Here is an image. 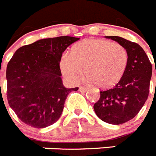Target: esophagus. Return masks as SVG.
Listing matches in <instances>:
<instances>
[{
	"label": "esophagus",
	"mask_w": 156,
	"mask_h": 156,
	"mask_svg": "<svg viewBox=\"0 0 156 156\" xmlns=\"http://www.w3.org/2000/svg\"><path fill=\"white\" fill-rule=\"evenodd\" d=\"M79 90L80 92H86L87 90V88H85V87H80Z\"/></svg>",
	"instance_id": "esophagus-1"
}]
</instances>
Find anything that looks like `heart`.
I'll list each match as a JSON object with an SVG mask.
<instances>
[{
	"mask_svg": "<svg viewBox=\"0 0 156 156\" xmlns=\"http://www.w3.org/2000/svg\"><path fill=\"white\" fill-rule=\"evenodd\" d=\"M129 62L126 48L104 39H87L78 43L71 53H66L60 62L63 76L72 83L79 81L85 69L90 82L99 87L115 85L125 74Z\"/></svg>",
	"mask_w": 156,
	"mask_h": 156,
	"instance_id": "b5f03b06",
	"label": "heart"
}]
</instances>
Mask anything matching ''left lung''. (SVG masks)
Returning <instances> with one entry per match:
<instances>
[{"instance_id": "obj_1", "label": "left lung", "mask_w": 156, "mask_h": 156, "mask_svg": "<svg viewBox=\"0 0 156 156\" xmlns=\"http://www.w3.org/2000/svg\"><path fill=\"white\" fill-rule=\"evenodd\" d=\"M105 37L126 48L129 62L119 82L114 87L100 91V98L94 105V109L102 121L119 125L137 115L148 99L152 66L143 48L137 43L117 36Z\"/></svg>"}]
</instances>
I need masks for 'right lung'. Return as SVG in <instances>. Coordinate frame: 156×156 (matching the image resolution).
<instances>
[{"mask_svg":"<svg viewBox=\"0 0 156 156\" xmlns=\"http://www.w3.org/2000/svg\"><path fill=\"white\" fill-rule=\"evenodd\" d=\"M80 38L41 39L19 48L7 66L8 104L24 123L35 128L60 118L67 95L79 88L63 86L60 61L66 49Z\"/></svg>","mask_w":156,"mask_h":156,"instance_id":"right-lung-1","label":"right lung"}]
</instances>
